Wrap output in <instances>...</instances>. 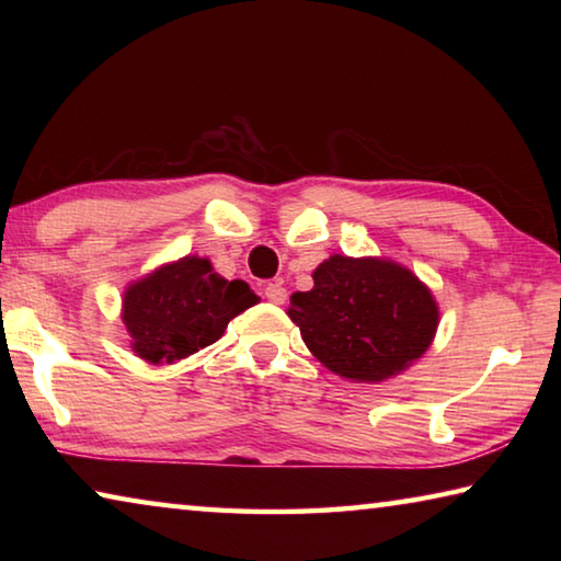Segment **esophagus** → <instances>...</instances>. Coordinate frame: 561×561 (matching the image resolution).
<instances>
[{
  "instance_id": "34e87169",
  "label": "esophagus",
  "mask_w": 561,
  "mask_h": 561,
  "mask_svg": "<svg viewBox=\"0 0 561 561\" xmlns=\"http://www.w3.org/2000/svg\"><path fill=\"white\" fill-rule=\"evenodd\" d=\"M264 297H267L272 304H284L287 301V289H284L279 282H270L267 287H264Z\"/></svg>"
}]
</instances>
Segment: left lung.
I'll return each instance as SVG.
<instances>
[{
	"instance_id": "8db88e82",
	"label": "left lung",
	"mask_w": 561,
	"mask_h": 561,
	"mask_svg": "<svg viewBox=\"0 0 561 561\" xmlns=\"http://www.w3.org/2000/svg\"><path fill=\"white\" fill-rule=\"evenodd\" d=\"M329 371L376 383L425 354L438 307L413 272L386 260L334 254L314 272V287L294 291L287 309Z\"/></svg>"
}]
</instances>
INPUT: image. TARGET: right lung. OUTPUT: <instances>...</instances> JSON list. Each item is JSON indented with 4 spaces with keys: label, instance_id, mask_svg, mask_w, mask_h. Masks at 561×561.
I'll return each mask as SVG.
<instances>
[{
    "label": "right lung",
    "instance_id": "1",
    "mask_svg": "<svg viewBox=\"0 0 561 561\" xmlns=\"http://www.w3.org/2000/svg\"><path fill=\"white\" fill-rule=\"evenodd\" d=\"M252 304L257 294L250 284L227 282L207 260L185 257L130 284L123 297V324L140 358L173 364L215 344L230 319Z\"/></svg>",
    "mask_w": 561,
    "mask_h": 561
}]
</instances>
